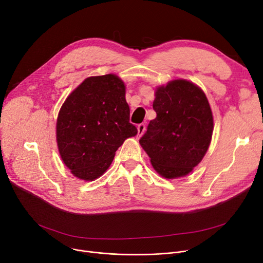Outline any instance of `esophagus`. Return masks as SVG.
Returning a JSON list of instances; mask_svg holds the SVG:
<instances>
[{"label": "esophagus", "instance_id": "obj_1", "mask_svg": "<svg viewBox=\"0 0 263 263\" xmlns=\"http://www.w3.org/2000/svg\"><path fill=\"white\" fill-rule=\"evenodd\" d=\"M145 129H146V127H145L144 123L139 124V125H138V134L141 136V135L145 132Z\"/></svg>", "mask_w": 263, "mask_h": 263}]
</instances>
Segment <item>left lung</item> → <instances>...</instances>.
<instances>
[{
	"instance_id": "left-lung-1",
	"label": "left lung",
	"mask_w": 263,
	"mask_h": 263,
	"mask_svg": "<svg viewBox=\"0 0 263 263\" xmlns=\"http://www.w3.org/2000/svg\"><path fill=\"white\" fill-rule=\"evenodd\" d=\"M151 120L140 144L157 172L164 178L189 174L206 154L211 144L213 114L203 90L185 79L160 86Z\"/></svg>"
}]
</instances>
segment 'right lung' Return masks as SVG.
Returning <instances> with one entry per match:
<instances>
[{"label": "right lung", "mask_w": 263, "mask_h": 263, "mask_svg": "<svg viewBox=\"0 0 263 263\" xmlns=\"http://www.w3.org/2000/svg\"><path fill=\"white\" fill-rule=\"evenodd\" d=\"M125 86L114 75L88 77L68 96L57 119V143L74 176L95 180L109 167L115 153L138 134L130 123Z\"/></svg>", "instance_id": "right-lung-1"}]
</instances>
